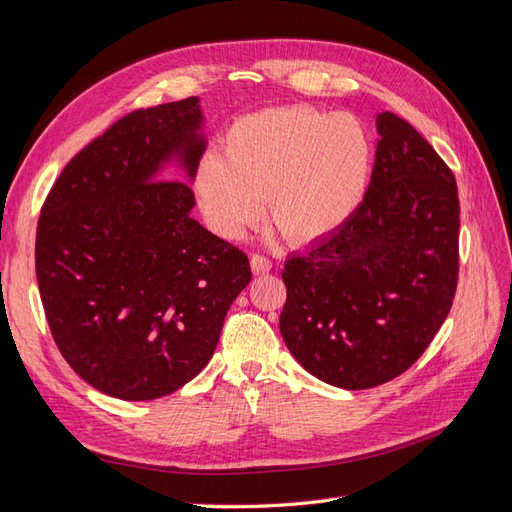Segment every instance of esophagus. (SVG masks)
Wrapping results in <instances>:
<instances>
[{
	"mask_svg": "<svg viewBox=\"0 0 512 512\" xmlns=\"http://www.w3.org/2000/svg\"><path fill=\"white\" fill-rule=\"evenodd\" d=\"M250 265H252L254 273H269L271 267H273V262L267 256H262V254H252Z\"/></svg>",
	"mask_w": 512,
	"mask_h": 512,
	"instance_id": "obj_1",
	"label": "esophagus"
}]
</instances>
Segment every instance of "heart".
Here are the masks:
<instances>
[{
    "label": "heart",
    "mask_w": 512,
    "mask_h": 512,
    "mask_svg": "<svg viewBox=\"0 0 512 512\" xmlns=\"http://www.w3.org/2000/svg\"><path fill=\"white\" fill-rule=\"evenodd\" d=\"M374 168V143L350 113L284 106L239 117L205 156L194 188L213 228L239 237L260 213L292 245L327 239L361 207Z\"/></svg>",
    "instance_id": "heart-1"
}]
</instances>
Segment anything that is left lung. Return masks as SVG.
<instances>
[{"label": "left lung", "mask_w": 512, "mask_h": 512, "mask_svg": "<svg viewBox=\"0 0 512 512\" xmlns=\"http://www.w3.org/2000/svg\"><path fill=\"white\" fill-rule=\"evenodd\" d=\"M361 207L284 262L280 331L318 380L359 391L404 374L446 320L459 277L453 170L406 119L378 115Z\"/></svg>", "instance_id": "left-lung-1"}]
</instances>
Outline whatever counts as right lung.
Returning a JSON list of instances; mask_svg holds the SVG:
<instances>
[{"instance_id":"obj_1","label":"right lung","mask_w":512,"mask_h":512,"mask_svg":"<svg viewBox=\"0 0 512 512\" xmlns=\"http://www.w3.org/2000/svg\"><path fill=\"white\" fill-rule=\"evenodd\" d=\"M198 98L136 111L61 170L36 230V277L51 335L94 389L128 401L175 393L213 356L250 260L200 226L185 181L205 141Z\"/></svg>"}]
</instances>
